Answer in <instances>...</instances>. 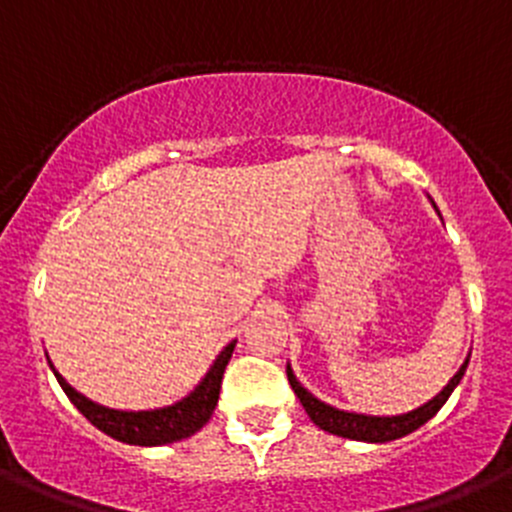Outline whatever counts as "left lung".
Segmentation results:
<instances>
[{
    "label": "left lung",
    "instance_id": "8db88e82",
    "mask_svg": "<svg viewBox=\"0 0 512 512\" xmlns=\"http://www.w3.org/2000/svg\"><path fill=\"white\" fill-rule=\"evenodd\" d=\"M429 202H432V197H429ZM432 207L437 209V204L432 202ZM437 214H439V209H437ZM467 364H470V356L465 358V364L460 366V371L452 376L450 384L444 386V389L439 391L434 399H429L427 404H422V407L412 409V412H407V414H396V417H371V414L343 412V409L331 407V404H326V401H321L318 396L310 394V391L305 389L298 379H295L290 364H288V381H290V386H293L295 396L300 399V404H303V409L308 412L310 422H313L315 427H321L323 432L338 434V437L356 439V442L384 444V442H391V439L407 437V434H412L414 429L422 427L424 422H429V419H432L434 414L444 407V401L450 399L452 391L457 389V384H460L462 376H465Z\"/></svg>",
    "mask_w": 512,
    "mask_h": 512
}]
</instances>
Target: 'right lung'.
Listing matches in <instances>:
<instances>
[{"mask_svg":"<svg viewBox=\"0 0 512 512\" xmlns=\"http://www.w3.org/2000/svg\"><path fill=\"white\" fill-rule=\"evenodd\" d=\"M234 346H237V341L227 343V346L219 351V356L214 358V364L209 366L204 379L199 381V384L194 386V391H189L184 399L174 401L169 407L146 409V412H123V409H111L103 407V404H95V401H90L88 396L75 391L68 381L62 379L55 371V366L50 364V369L52 374H55L57 384L62 386V391L68 394V399L73 401L75 407H78V412L83 414L93 427H98L100 432L118 439V442L138 444V447H159V444H171L179 442V439L191 437V434H197L199 429L209 422V417L214 414V407H217L219 401L222 376L229 364V358H232Z\"/></svg>","mask_w":512,"mask_h":512,"instance_id":"right-lung-1","label":"right lung"}]
</instances>
